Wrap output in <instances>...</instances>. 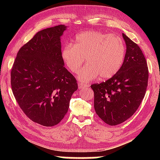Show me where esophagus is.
I'll use <instances>...</instances> for the list:
<instances>
[{"instance_id":"obj_1","label":"esophagus","mask_w":160,"mask_h":160,"mask_svg":"<svg viewBox=\"0 0 160 160\" xmlns=\"http://www.w3.org/2000/svg\"><path fill=\"white\" fill-rule=\"evenodd\" d=\"M87 87H88V85H83V84H82V83H78V88L79 89H84V88H87Z\"/></svg>"}]
</instances>
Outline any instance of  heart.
Returning <instances> with one entry per match:
<instances>
[{
	"label": "heart",
	"mask_w": 160,
	"mask_h": 160,
	"mask_svg": "<svg viewBox=\"0 0 160 160\" xmlns=\"http://www.w3.org/2000/svg\"><path fill=\"white\" fill-rule=\"evenodd\" d=\"M62 58L68 68L75 73L85 63L88 65L78 72L80 82L88 83L100 75L109 79L122 67L126 56L125 44L120 37L99 31H87L75 37V42L67 44L62 50Z\"/></svg>",
	"instance_id": "obj_1"
}]
</instances>
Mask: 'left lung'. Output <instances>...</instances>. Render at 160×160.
<instances>
[{"label":"left lung","mask_w":160,"mask_h":160,"mask_svg":"<svg viewBox=\"0 0 160 160\" xmlns=\"http://www.w3.org/2000/svg\"><path fill=\"white\" fill-rule=\"evenodd\" d=\"M122 36L126 45L122 67L110 79L91 85L96 113L110 126L120 124L132 116L148 86V65L141 49L126 34Z\"/></svg>","instance_id":"8db88e82"}]
</instances>
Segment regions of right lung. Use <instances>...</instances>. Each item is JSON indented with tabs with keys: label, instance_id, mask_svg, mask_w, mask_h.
<instances>
[{
	"label": "right lung",
	"instance_id": "1",
	"mask_svg": "<svg viewBox=\"0 0 160 160\" xmlns=\"http://www.w3.org/2000/svg\"><path fill=\"white\" fill-rule=\"evenodd\" d=\"M66 29L61 25L37 32L19 50L11 70L12 90L19 106L44 126L60 122L78 90L61 56V37Z\"/></svg>",
	"mask_w": 160,
	"mask_h": 160
}]
</instances>
